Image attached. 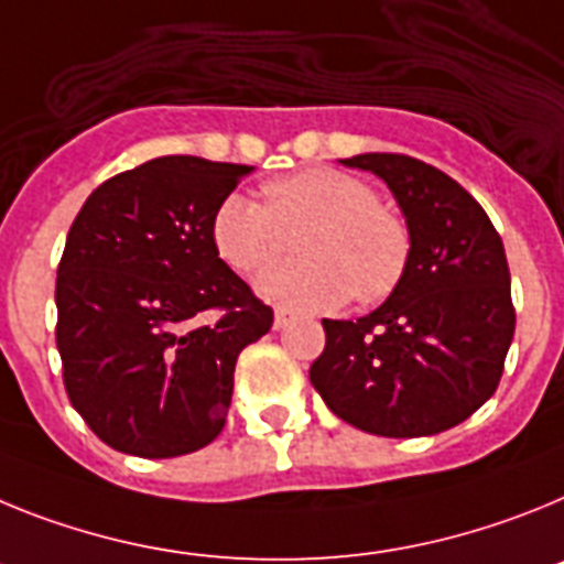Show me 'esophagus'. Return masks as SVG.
Segmentation results:
<instances>
[{"instance_id": "1", "label": "esophagus", "mask_w": 564, "mask_h": 564, "mask_svg": "<svg viewBox=\"0 0 564 564\" xmlns=\"http://www.w3.org/2000/svg\"><path fill=\"white\" fill-rule=\"evenodd\" d=\"M292 317H295V312H289V310H283V306H278V310H275V329H283V326H286Z\"/></svg>"}]
</instances>
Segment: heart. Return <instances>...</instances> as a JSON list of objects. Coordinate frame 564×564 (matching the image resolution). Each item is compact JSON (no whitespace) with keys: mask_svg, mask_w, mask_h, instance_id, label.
Wrapping results in <instances>:
<instances>
[{"mask_svg":"<svg viewBox=\"0 0 564 564\" xmlns=\"http://www.w3.org/2000/svg\"><path fill=\"white\" fill-rule=\"evenodd\" d=\"M303 261L278 263L258 278L267 301L292 310H335L351 295L380 301L409 263V229L377 204L364 181L332 166H310L263 184V204L229 193L215 207L213 243L224 261L254 275L281 254L283 229H301Z\"/></svg>","mask_w":564,"mask_h":564,"instance_id":"1","label":"heart"}]
</instances>
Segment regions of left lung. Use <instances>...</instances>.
<instances>
[{
  "mask_svg": "<svg viewBox=\"0 0 564 564\" xmlns=\"http://www.w3.org/2000/svg\"><path fill=\"white\" fill-rule=\"evenodd\" d=\"M386 181L409 263L375 312L323 321L310 380L332 414L377 437H431L491 398L513 340L511 272L486 209L437 166L398 153L340 159Z\"/></svg>",
  "mask_w": 564,
  "mask_h": 564,
  "instance_id": "1",
  "label": "left lung"
}]
</instances>
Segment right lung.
<instances>
[{
	"label": "right lung",
	"mask_w": 564,
	"mask_h": 564,
	"mask_svg": "<svg viewBox=\"0 0 564 564\" xmlns=\"http://www.w3.org/2000/svg\"><path fill=\"white\" fill-rule=\"evenodd\" d=\"M254 166L161 155L93 189L56 278V346L73 409L147 459L221 434L238 355L272 310L218 258L215 207ZM221 311L218 322L203 321Z\"/></svg>",
	"instance_id": "1"
}]
</instances>
